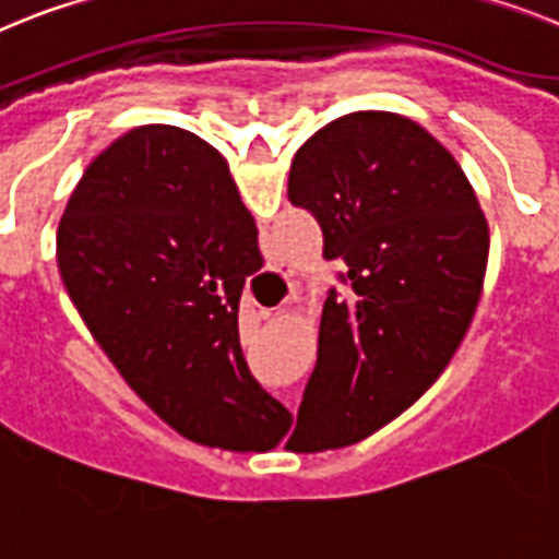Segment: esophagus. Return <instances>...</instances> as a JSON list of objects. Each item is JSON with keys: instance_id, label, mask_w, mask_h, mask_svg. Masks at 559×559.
<instances>
[{"instance_id": "1", "label": "esophagus", "mask_w": 559, "mask_h": 559, "mask_svg": "<svg viewBox=\"0 0 559 559\" xmlns=\"http://www.w3.org/2000/svg\"><path fill=\"white\" fill-rule=\"evenodd\" d=\"M274 311H276V308H271V311H260V317H265V319H269L271 313H274Z\"/></svg>"}]
</instances>
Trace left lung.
I'll return each mask as SVG.
<instances>
[{"instance_id":"left-lung-1","label":"left lung","mask_w":559,"mask_h":559,"mask_svg":"<svg viewBox=\"0 0 559 559\" xmlns=\"http://www.w3.org/2000/svg\"><path fill=\"white\" fill-rule=\"evenodd\" d=\"M288 200L342 260L302 395L308 450L373 436L441 376L484 288L489 226L455 157L395 112H350L290 164Z\"/></svg>"}]
</instances>
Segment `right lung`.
Here are the masks:
<instances>
[{"mask_svg": "<svg viewBox=\"0 0 559 559\" xmlns=\"http://www.w3.org/2000/svg\"><path fill=\"white\" fill-rule=\"evenodd\" d=\"M56 254L95 342L180 436L248 452L288 432L237 331L260 269L254 217L203 138L164 123L118 138L75 186Z\"/></svg>", "mask_w": 559, "mask_h": 559, "instance_id": "obj_1", "label": "right lung"}]
</instances>
